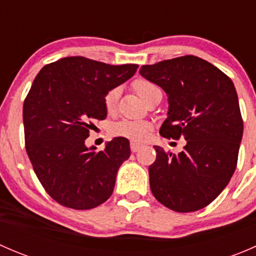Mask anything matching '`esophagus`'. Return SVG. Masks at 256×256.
Segmentation results:
<instances>
[{
  "instance_id": "esophagus-1",
  "label": "esophagus",
  "mask_w": 256,
  "mask_h": 256,
  "mask_svg": "<svg viewBox=\"0 0 256 256\" xmlns=\"http://www.w3.org/2000/svg\"><path fill=\"white\" fill-rule=\"evenodd\" d=\"M141 146H142V144L136 142V141H131L130 142V148L132 152H138V150L141 148Z\"/></svg>"
}]
</instances>
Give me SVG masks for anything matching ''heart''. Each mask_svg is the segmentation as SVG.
Wrapping results in <instances>:
<instances>
[{"label": "heart", "mask_w": 256, "mask_h": 256, "mask_svg": "<svg viewBox=\"0 0 256 256\" xmlns=\"http://www.w3.org/2000/svg\"><path fill=\"white\" fill-rule=\"evenodd\" d=\"M134 89L138 92V96L144 100L146 104L151 102L157 95H162L161 89L154 82L146 79H138L134 82ZM118 96H120V89L112 88L105 94L104 106L106 112L112 114L118 108ZM150 130V124L147 121H135V120H122L114 124L112 126V135L120 136V138H131V140H142L146 138Z\"/></svg>", "instance_id": "1"}]
</instances>
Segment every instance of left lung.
<instances>
[{"label":"left lung","instance_id":"8db88e82","mask_svg":"<svg viewBox=\"0 0 256 256\" xmlns=\"http://www.w3.org/2000/svg\"><path fill=\"white\" fill-rule=\"evenodd\" d=\"M140 74L168 96L160 134L187 142L178 154L154 146L156 161L148 167L152 194L180 213L207 207L226 187L238 162L242 118L233 82L196 56L142 66Z\"/></svg>","mask_w":256,"mask_h":256}]
</instances>
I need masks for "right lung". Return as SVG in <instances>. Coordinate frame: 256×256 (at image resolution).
<instances>
[{"label":"right lung","mask_w":256,"mask_h":256,"mask_svg":"<svg viewBox=\"0 0 256 256\" xmlns=\"http://www.w3.org/2000/svg\"><path fill=\"white\" fill-rule=\"evenodd\" d=\"M138 68L66 56L36 76L23 104L26 151L40 182L59 204L92 209L112 194L116 174L130 157L128 140L115 138L96 152L85 146V138L92 121L106 118L105 94Z\"/></svg>","instance_id":"obj_1"}]
</instances>
